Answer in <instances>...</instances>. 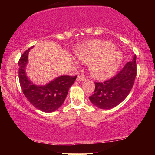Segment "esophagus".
Wrapping results in <instances>:
<instances>
[{
  "label": "esophagus",
  "instance_id": "1",
  "mask_svg": "<svg viewBox=\"0 0 155 155\" xmlns=\"http://www.w3.org/2000/svg\"><path fill=\"white\" fill-rule=\"evenodd\" d=\"M85 80H86L85 77H84V76L82 75H79L77 78L78 81H84Z\"/></svg>",
  "mask_w": 155,
  "mask_h": 155
}]
</instances>
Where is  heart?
I'll return each instance as SVG.
<instances>
[{
  "instance_id": "obj_1",
  "label": "heart",
  "mask_w": 155,
  "mask_h": 155,
  "mask_svg": "<svg viewBox=\"0 0 155 155\" xmlns=\"http://www.w3.org/2000/svg\"><path fill=\"white\" fill-rule=\"evenodd\" d=\"M115 48L110 42L99 41L87 43L76 54L83 62H91L90 71L93 77L105 79L117 71L122 61V54Z\"/></svg>"
}]
</instances>
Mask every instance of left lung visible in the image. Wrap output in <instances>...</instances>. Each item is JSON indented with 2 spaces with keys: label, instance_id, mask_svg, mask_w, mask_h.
Here are the masks:
<instances>
[{
  "label": "left lung",
  "instance_id": "left-lung-1",
  "mask_svg": "<svg viewBox=\"0 0 155 155\" xmlns=\"http://www.w3.org/2000/svg\"><path fill=\"white\" fill-rule=\"evenodd\" d=\"M137 75L136 55L121 71L103 82H95L94 92L90 97L93 104L101 109H110L121 103L131 91Z\"/></svg>",
  "mask_w": 155,
  "mask_h": 155
}]
</instances>
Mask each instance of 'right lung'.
I'll list each match as a JSON object with an SVG mask.
<instances>
[{
  "mask_svg": "<svg viewBox=\"0 0 155 155\" xmlns=\"http://www.w3.org/2000/svg\"><path fill=\"white\" fill-rule=\"evenodd\" d=\"M25 51L18 61L19 80L23 94L34 107L40 111L50 113L56 111L63 104L69 88L74 83L77 75H63L57 78L44 86L34 84L25 73L30 48Z\"/></svg>",
  "mask_w": 155,
  "mask_h": 155,
  "instance_id": "obj_1",
  "label": "right lung"
}]
</instances>
